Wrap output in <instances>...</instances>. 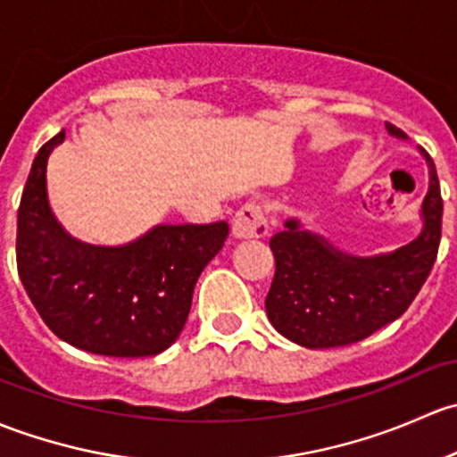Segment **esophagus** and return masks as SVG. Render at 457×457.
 I'll return each mask as SVG.
<instances>
[{
    "instance_id": "esophagus-1",
    "label": "esophagus",
    "mask_w": 457,
    "mask_h": 457,
    "mask_svg": "<svg viewBox=\"0 0 457 457\" xmlns=\"http://www.w3.org/2000/svg\"><path fill=\"white\" fill-rule=\"evenodd\" d=\"M233 235L237 239H262L268 235V218L262 204L246 202L233 218Z\"/></svg>"
}]
</instances>
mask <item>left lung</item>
Instances as JSON below:
<instances>
[{"label":"left lung","mask_w":457,"mask_h":457,"mask_svg":"<svg viewBox=\"0 0 457 457\" xmlns=\"http://www.w3.org/2000/svg\"><path fill=\"white\" fill-rule=\"evenodd\" d=\"M398 138L404 134L387 123ZM429 191L422 202L425 227L413 242L389 255L350 257L326 239L301 230L295 220L270 239L275 277L266 295V314L275 330L310 350L359 343L411 305L438 257L442 195L434 160Z\"/></svg>","instance_id":"8db88e82"}]
</instances>
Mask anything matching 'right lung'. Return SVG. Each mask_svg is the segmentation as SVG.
<instances>
[{
	"instance_id": "right-lung-1",
	"label": "right lung",
	"mask_w": 457,
	"mask_h": 457,
	"mask_svg": "<svg viewBox=\"0 0 457 457\" xmlns=\"http://www.w3.org/2000/svg\"><path fill=\"white\" fill-rule=\"evenodd\" d=\"M65 131L35 156L17 211V270L46 326L79 350L119 359L167 350L185 328L195 281L224 246L227 222L156 227L107 248L72 239L50 211L46 164Z\"/></svg>"
}]
</instances>
